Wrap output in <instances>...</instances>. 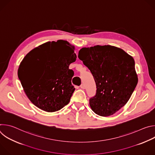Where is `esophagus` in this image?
<instances>
[{"label": "esophagus", "mask_w": 155, "mask_h": 155, "mask_svg": "<svg viewBox=\"0 0 155 155\" xmlns=\"http://www.w3.org/2000/svg\"><path fill=\"white\" fill-rule=\"evenodd\" d=\"M80 87L81 88V89H84V87H85L84 84H81L80 85Z\"/></svg>", "instance_id": "esophagus-1"}]
</instances>
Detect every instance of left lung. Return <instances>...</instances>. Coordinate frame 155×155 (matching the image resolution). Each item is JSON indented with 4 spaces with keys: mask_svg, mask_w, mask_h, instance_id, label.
<instances>
[{
    "mask_svg": "<svg viewBox=\"0 0 155 155\" xmlns=\"http://www.w3.org/2000/svg\"><path fill=\"white\" fill-rule=\"evenodd\" d=\"M78 58L96 84V94L90 99L92 110L102 117L114 115L127 102L138 83L134 58L111 45L82 48Z\"/></svg>",
    "mask_w": 155,
    "mask_h": 155,
    "instance_id": "1",
    "label": "left lung"
}]
</instances>
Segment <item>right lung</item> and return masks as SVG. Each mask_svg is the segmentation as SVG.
<instances>
[{
  "instance_id": "1",
  "label": "right lung",
  "mask_w": 155,
  "mask_h": 155,
  "mask_svg": "<svg viewBox=\"0 0 155 155\" xmlns=\"http://www.w3.org/2000/svg\"><path fill=\"white\" fill-rule=\"evenodd\" d=\"M74 50L68 41H48L32 50L21 62L18 78L38 108L54 112L70 102L75 87L71 82L74 73L69 67L76 61Z\"/></svg>"
}]
</instances>
